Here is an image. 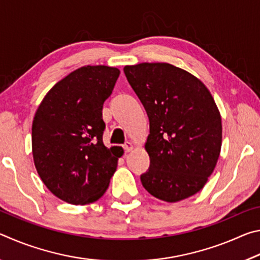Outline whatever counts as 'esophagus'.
Here are the masks:
<instances>
[{"label":"esophagus","mask_w":260,"mask_h":260,"mask_svg":"<svg viewBox=\"0 0 260 260\" xmlns=\"http://www.w3.org/2000/svg\"><path fill=\"white\" fill-rule=\"evenodd\" d=\"M133 148H134V144L132 143L131 141H127V142L124 144V149H125L126 152L132 151V150H133Z\"/></svg>","instance_id":"1"}]
</instances>
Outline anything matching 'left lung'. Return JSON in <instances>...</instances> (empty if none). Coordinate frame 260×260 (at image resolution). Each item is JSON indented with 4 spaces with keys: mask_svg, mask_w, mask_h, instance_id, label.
<instances>
[{
    "mask_svg": "<svg viewBox=\"0 0 260 260\" xmlns=\"http://www.w3.org/2000/svg\"><path fill=\"white\" fill-rule=\"evenodd\" d=\"M124 72L150 122L144 144L150 166L141 175L143 187L169 203L195 195L213 173L221 150V116L210 90L169 63L126 65Z\"/></svg>",
    "mask_w": 260,
    "mask_h": 260,
    "instance_id": "obj_1",
    "label": "left lung"
}]
</instances>
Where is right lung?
Here are the masks:
<instances>
[{
	"mask_svg": "<svg viewBox=\"0 0 260 260\" xmlns=\"http://www.w3.org/2000/svg\"><path fill=\"white\" fill-rule=\"evenodd\" d=\"M117 68L82 67L48 91L32 124L35 169L46 187L74 205L104 195L116 172L120 147L103 143V103L119 77Z\"/></svg>",
	"mask_w": 260,
	"mask_h": 260,
	"instance_id": "right-lung-1",
	"label": "right lung"
}]
</instances>
